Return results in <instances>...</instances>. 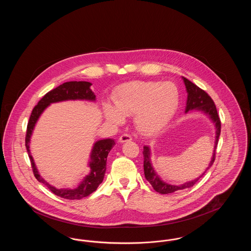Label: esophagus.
Wrapping results in <instances>:
<instances>
[{"label":"esophagus","mask_w":251,"mask_h":251,"mask_svg":"<svg viewBox=\"0 0 251 251\" xmlns=\"http://www.w3.org/2000/svg\"><path fill=\"white\" fill-rule=\"evenodd\" d=\"M120 142L121 143H124V142H128V141H131V136L130 134H128V133H123V134H121L120 135Z\"/></svg>","instance_id":"obj_1"}]
</instances>
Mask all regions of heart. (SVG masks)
Listing matches in <instances>:
<instances>
[{
    "instance_id": "b5f03b06",
    "label": "heart",
    "mask_w": 251,
    "mask_h": 251,
    "mask_svg": "<svg viewBox=\"0 0 251 251\" xmlns=\"http://www.w3.org/2000/svg\"><path fill=\"white\" fill-rule=\"evenodd\" d=\"M113 101L116 108L104 106L109 121L120 124L123 116L134 115V124L139 131L154 133L162 130L177 111L179 90L170 82L132 81L115 89Z\"/></svg>"
}]
</instances>
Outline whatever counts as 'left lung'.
<instances>
[{
	"mask_svg": "<svg viewBox=\"0 0 251 251\" xmlns=\"http://www.w3.org/2000/svg\"><path fill=\"white\" fill-rule=\"evenodd\" d=\"M184 84L186 86V90L188 93L187 97V102H186V108H185V112L187 113L188 111L193 110V109H197V110H201L204 113H206L207 115L210 116V118L213 120L215 123V127H216V137H215V150H214V154L212 161L209 164V167L206 169V171L213 166L215 159V152H216V149H217V143H218V138L220 135V131H221V121L219 119V116L217 114V110L215 106L214 100H212V98L208 95L203 89L200 88L198 85L193 84L191 81H189L186 78H183ZM143 155H144V173H145V177L147 180L152 185L153 189L156 192H159L160 194H170L173 192L179 191V190H183V189H187L192 187L200 178H201L203 175L205 174V172L202 175L198 178V179H194L189 182H186L182 185L176 186V185H170L167 182H164L163 180L159 179V177L156 175L153 168L151 167V151L148 146H145L143 148Z\"/></svg>",
	"mask_w": 251,
	"mask_h": 251,
	"instance_id": "left-lung-1",
	"label": "left lung"
}]
</instances>
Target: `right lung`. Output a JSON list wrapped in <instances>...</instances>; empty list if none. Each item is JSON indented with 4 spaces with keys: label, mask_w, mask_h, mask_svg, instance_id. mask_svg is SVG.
<instances>
[{
    "label": "right lung",
    "mask_w": 251,
    "mask_h": 251,
    "mask_svg": "<svg viewBox=\"0 0 251 251\" xmlns=\"http://www.w3.org/2000/svg\"><path fill=\"white\" fill-rule=\"evenodd\" d=\"M91 84L88 82H67L59 86L53 88L43 96V98L37 102L36 106L33 109L30 119L27 124V131L25 136V147L27 149V152L31 161V166L33 169V173L36 179L46 185L50 191L60 198L66 200H81L92 194L97 190L98 186L102 182L104 174L106 171V161L108 153L112 150V148L116 145L113 139H103L96 142L92 153H91V162L89 167L91 168V172L86 178L82 181V183L75 189H56L55 187L50 185L42 179L36 169L34 160L30 154L29 142L32 134L33 129L35 127L36 121L38 120L41 113L45 110L49 104L52 102H57L67 100H95V95L90 89Z\"/></svg>",
    "instance_id": "obj_1"
}]
</instances>
